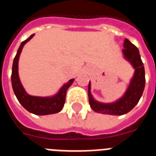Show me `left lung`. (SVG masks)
I'll return each instance as SVG.
<instances>
[{
	"label": "left lung",
	"instance_id": "left-lung-1",
	"mask_svg": "<svg viewBox=\"0 0 156 156\" xmlns=\"http://www.w3.org/2000/svg\"><path fill=\"white\" fill-rule=\"evenodd\" d=\"M123 55L134 68V72L124 95L112 103H102L93 98L91 84H88V101L93 111L109 115H123L134 108L141 98L145 88V70L138 48L126 38L123 44Z\"/></svg>",
	"mask_w": 156,
	"mask_h": 156
}]
</instances>
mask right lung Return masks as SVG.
<instances>
[{
  "mask_svg": "<svg viewBox=\"0 0 156 156\" xmlns=\"http://www.w3.org/2000/svg\"><path fill=\"white\" fill-rule=\"evenodd\" d=\"M34 35V34L21 43L19 48L17 50V55L13 59L12 75H11V81H12L13 92L18 101L30 113L36 115H48V114L58 113L63 109L65 103L67 90L72 84L74 79L68 80V82L65 83L61 87L56 94L51 97H36V96L30 95L26 92L18 76V60H19L20 55L24 45L30 40Z\"/></svg>",
  "mask_w": 156,
  "mask_h": 156,
  "instance_id": "right-lung-1",
  "label": "right lung"
}]
</instances>
